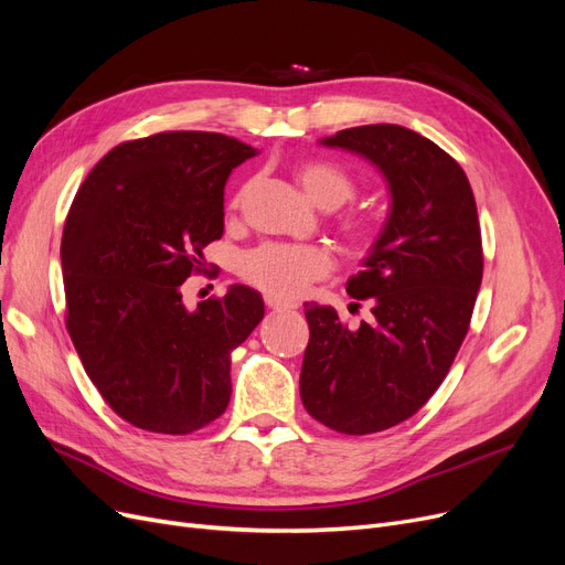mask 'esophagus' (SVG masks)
<instances>
[{"mask_svg": "<svg viewBox=\"0 0 565 565\" xmlns=\"http://www.w3.org/2000/svg\"><path fill=\"white\" fill-rule=\"evenodd\" d=\"M265 305L273 309V311H288V309H296V305H288V302H279L275 298H265Z\"/></svg>", "mask_w": 565, "mask_h": 565, "instance_id": "34e87169", "label": "esophagus"}]
</instances>
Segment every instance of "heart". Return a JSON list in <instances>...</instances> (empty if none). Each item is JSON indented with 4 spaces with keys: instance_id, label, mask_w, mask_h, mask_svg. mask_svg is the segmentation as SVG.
Returning <instances> with one entry per match:
<instances>
[{
    "instance_id": "obj_1",
    "label": "heart",
    "mask_w": 565,
    "mask_h": 565,
    "mask_svg": "<svg viewBox=\"0 0 565 565\" xmlns=\"http://www.w3.org/2000/svg\"><path fill=\"white\" fill-rule=\"evenodd\" d=\"M296 175L302 182L309 199L328 210H334L355 195V182L332 161L305 159L298 163ZM242 195L235 199L239 203ZM341 231L358 247H370L379 237V224L370 216L347 214L341 218ZM332 269V254L318 244H288L265 242L239 260L242 279L263 290L275 300H296L309 284L323 279Z\"/></svg>"
}]
</instances>
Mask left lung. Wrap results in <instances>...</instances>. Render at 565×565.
Masks as SVG:
<instances>
[{"label": "left lung", "mask_w": 565, "mask_h": 565, "mask_svg": "<svg viewBox=\"0 0 565 565\" xmlns=\"http://www.w3.org/2000/svg\"><path fill=\"white\" fill-rule=\"evenodd\" d=\"M321 142L372 161L392 199L347 284L351 298L372 300V321L349 328L332 307L305 305L302 404L321 425L362 436L408 420L448 376L482 281V237L469 178L429 138L366 125Z\"/></svg>", "instance_id": "8db88e82"}]
</instances>
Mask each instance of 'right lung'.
Returning <instances> with one entry per match:
<instances>
[{
    "label": "right lung",
    "mask_w": 565,
    "mask_h": 565,
    "mask_svg": "<svg viewBox=\"0 0 565 565\" xmlns=\"http://www.w3.org/2000/svg\"><path fill=\"white\" fill-rule=\"evenodd\" d=\"M210 131L127 140L92 168L66 214V330L89 381L129 425L191 434L231 402V351L263 321L249 286L186 309L182 284L224 235V186L254 157Z\"/></svg>",
    "instance_id": "obj_1"
}]
</instances>
